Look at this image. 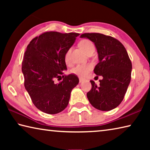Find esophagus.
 <instances>
[{
    "label": "esophagus",
    "mask_w": 150,
    "mask_h": 150,
    "mask_svg": "<svg viewBox=\"0 0 150 150\" xmlns=\"http://www.w3.org/2000/svg\"><path fill=\"white\" fill-rule=\"evenodd\" d=\"M83 79H81V78H79V83H81V82H83Z\"/></svg>",
    "instance_id": "obj_1"
}]
</instances>
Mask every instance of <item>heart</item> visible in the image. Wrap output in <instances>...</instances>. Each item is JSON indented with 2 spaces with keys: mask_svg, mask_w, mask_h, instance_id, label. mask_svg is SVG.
<instances>
[{
  "mask_svg": "<svg viewBox=\"0 0 150 150\" xmlns=\"http://www.w3.org/2000/svg\"><path fill=\"white\" fill-rule=\"evenodd\" d=\"M79 46L86 54L91 50H95V45L93 43L89 40H83L79 43ZM70 52L71 50H68L65 53L64 56V62L67 65L70 64ZM93 66L91 64H84V65H77L75 67L71 70L73 74L79 76L80 77H85L87 76L89 72L92 70Z\"/></svg>",
  "mask_w": 150,
  "mask_h": 150,
  "instance_id": "heart-1",
  "label": "heart"
}]
</instances>
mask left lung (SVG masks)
<instances>
[{
	"mask_svg": "<svg viewBox=\"0 0 150 150\" xmlns=\"http://www.w3.org/2000/svg\"><path fill=\"white\" fill-rule=\"evenodd\" d=\"M80 37L95 44L99 62L94 73L103 77L98 86L90 81L92 88L87 94L88 101L98 110H112L124 99L131 80L132 66L127 51L120 42L109 35L85 33Z\"/></svg>",
	"mask_w": 150,
	"mask_h": 150,
	"instance_id": "left-lung-1",
	"label": "left lung"
}]
</instances>
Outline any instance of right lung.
Instances as JSON below:
<instances>
[{"instance_id":"1","label":"right lung","mask_w":150,"mask_h":150,"mask_svg":"<svg viewBox=\"0 0 150 150\" xmlns=\"http://www.w3.org/2000/svg\"><path fill=\"white\" fill-rule=\"evenodd\" d=\"M78 33L46 32L34 38L28 45L22 61L24 87L40 110L55 115L67 107L72 89L79 83L74 74L63 75L67 70L65 53L74 44ZM62 75L63 80H54Z\"/></svg>"}]
</instances>
